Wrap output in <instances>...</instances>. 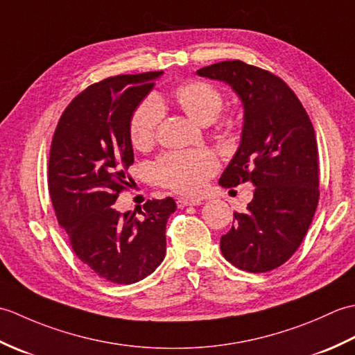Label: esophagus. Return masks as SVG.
Segmentation results:
<instances>
[{
  "mask_svg": "<svg viewBox=\"0 0 355 355\" xmlns=\"http://www.w3.org/2000/svg\"><path fill=\"white\" fill-rule=\"evenodd\" d=\"M201 200L198 198H178L177 206L178 207H186V206H200Z\"/></svg>",
  "mask_w": 355,
  "mask_h": 355,
  "instance_id": "1",
  "label": "esophagus"
}]
</instances>
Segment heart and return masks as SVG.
Listing matches in <instances>:
<instances>
[{
  "mask_svg": "<svg viewBox=\"0 0 355 355\" xmlns=\"http://www.w3.org/2000/svg\"><path fill=\"white\" fill-rule=\"evenodd\" d=\"M172 99L187 116L200 125H210L220 116L224 105L223 93L206 80H189L173 88ZM163 119L160 103L145 99L137 105L130 119V139L137 150L154 145L157 128ZM223 126L232 128L233 119H224ZM218 158L209 149H192L168 153L154 163L155 182L180 193L195 195L202 191L207 180L218 171Z\"/></svg>",
  "mask_w": 355,
  "mask_h": 355,
  "instance_id": "1",
  "label": "heart"
}]
</instances>
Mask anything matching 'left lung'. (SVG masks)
Listing matches in <instances>:
<instances>
[{
    "label": "left lung",
    "instance_id": "1",
    "mask_svg": "<svg viewBox=\"0 0 355 355\" xmlns=\"http://www.w3.org/2000/svg\"><path fill=\"white\" fill-rule=\"evenodd\" d=\"M198 76L229 84L244 105L241 143L220 184L256 186L243 214L221 236L233 266L263 273L288 261L302 243L319 202L318 141L293 89L276 74L243 61L205 67Z\"/></svg>",
    "mask_w": 355,
    "mask_h": 355
}]
</instances>
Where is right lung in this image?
<instances>
[{
    "mask_svg": "<svg viewBox=\"0 0 355 355\" xmlns=\"http://www.w3.org/2000/svg\"><path fill=\"white\" fill-rule=\"evenodd\" d=\"M160 74L96 82L70 102L53 134L49 192L58 223L78 258L108 282L141 281L164 259L166 223L175 201L148 200L141 216L112 207L132 183L131 114Z\"/></svg>",
    "mask_w": 355,
    "mask_h": 355,
    "instance_id": "add662e5",
    "label": "right lung"
}]
</instances>
